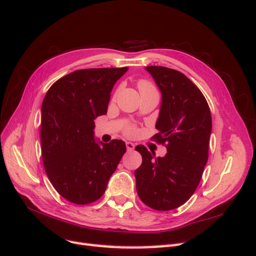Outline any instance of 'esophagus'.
<instances>
[{
  "instance_id": "34e87169",
  "label": "esophagus",
  "mask_w": 256,
  "mask_h": 256,
  "mask_svg": "<svg viewBox=\"0 0 256 256\" xmlns=\"http://www.w3.org/2000/svg\"><path fill=\"white\" fill-rule=\"evenodd\" d=\"M126 147L128 150H134V144L131 142H126Z\"/></svg>"
}]
</instances>
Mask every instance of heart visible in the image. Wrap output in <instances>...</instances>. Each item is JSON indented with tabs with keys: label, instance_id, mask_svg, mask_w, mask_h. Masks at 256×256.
I'll use <instances>...</instances> for the list:
<instances>
[{
	"label": "heart",
	"instance_id": "1",
	"mask_svg": "<svg viewBox=\"0 0 256 256\" xmlns=\"http://www.w3.org/2000/svg\"><path fill=\"white\" fill-rule=\"evenodd\" d=\"M138 90H140V92H142V90H154V88L152 86V85L150 82H147V81H140V82H138ZM134 131H136V130H134V128H129L127 132H128L129 134H134Z\"/></svg>",
	"mask_w": 256,
	"mask_h": 256
}]
</instances>
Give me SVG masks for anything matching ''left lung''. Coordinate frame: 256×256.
Listing matches in <instances>:
<instances>
[{
    "instance_id": "1",
    "label": "left lung",
    "mask_w": 256,
    "mask_h": 256,
    "mask_svg": "<svg viewBox=\"0 0 256 256\" xmlns=\"http://www.w3.org/2000/svg\"><path fill=\"white\" fill-rule=\"evenodd\" d=\"M161 92L154 138L168 142L164 157L138 145L142 164L136 170V192L156 210H172L191 198L208 159L212 115L204 95L184 74L162 66H147Z\"/></svg>"
}]
</instances>
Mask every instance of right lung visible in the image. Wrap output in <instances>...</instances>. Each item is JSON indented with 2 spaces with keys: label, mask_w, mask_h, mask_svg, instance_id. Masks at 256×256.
Instances as JSON below:
<instances>
[{
  "label": "right lung",
  "mask_w": 256,
  "mask_h": 256,
  "mask_svg": "<svg viewBox=\"0 0 256 256\" xmlns=\"http://www.w3.org/2000/svg\"><path fill=\"white\" fill-rule=\"evenodd\" d=\"M127 70H76L54 83L44 98V166L54 189L69 202L84 205L102 198L126 152L122 140H96L94 120L106 114L114 84Z\"/></svg>",
  "instance_id": "obj_1"
}]
</instances>
